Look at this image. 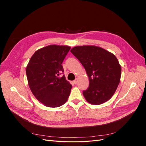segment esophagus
Returning a JSON list of instances; mask_svg holds the SVG:
<instances>
[{
	"label": "esophagus",
	"instance_id": "34e87169",
	"mask_svg": "<svg viewBox=\"0 0 146 146\" xmlns=\"http://www.w3.org/2000/svg\"><path fill=\"white\" fill-rule=\"evenodd\" d=\"M77 82H78V80H77V78H76V80H74V81H73V83L75 84V85H76V84H77Z\"/></svg>",
	"mask_w": 146,
	"mask_h": 146
}]
</instances>
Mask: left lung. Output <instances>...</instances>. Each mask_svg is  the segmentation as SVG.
<instances>
[{"mask_svg": "<svg viewBox=\"0 0 146 146\" xmlns=\"http://www.w3.org/2000/svg\"><path fill=\"white\" fill-rule=\"evenodd\" d=\"M70 52L80 61L89 78V87L83 92L88 102L100 105L111 99L121 76V66L116 56L95 46H76Z\"/></svg>", "mask_w": 146, "mask_h": 146, "instance_id": "obj_1", "label": "left lung"}]
</instances>
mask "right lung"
Masks as SVG:
<instances>
[{"mask_svg": "<svg viewBox=\"0 0 146 146\" xmlns=\"http://www.w3.org/2000/svg\"><path fill=\"white\" fill-rule=\"evenodd\" d=\"M70 47L49 45L39 48L26 68L28 84L34 96L48 107H58L68 100L72 85L66 80L61 65Z\"/></svg>", "mask_w": 146, "mask_h": 146, "instance_id": "right-lung-1", "label": "right lung"}]
</instances>
